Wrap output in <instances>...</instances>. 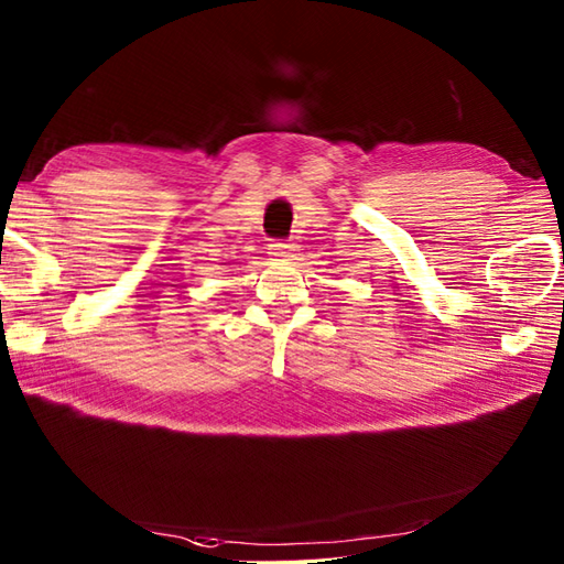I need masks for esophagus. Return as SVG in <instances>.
<instances>
[{"mask_svg":"<svg viewBox=\"0 0 564 564\" xmlns=\"http://www.w3.org/2000/svg\"><path fill=\"white\" fill-rule=\"evenodd\" d=\"M269 249H271L269 254H271L273 259H285V261L293 259L295 251H297L295 245H285V242H275V245H271Z\"/></svg>","mask_w":564,"mask_h":564,"instance_id":"34e87169","label":"esophagus"}]
</instances>
